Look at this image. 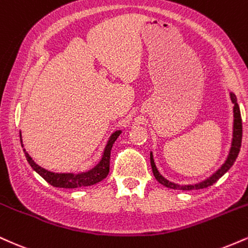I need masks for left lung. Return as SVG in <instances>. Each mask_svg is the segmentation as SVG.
Returning a JSON list of instances; mask_svg holds the SVG:
<instances>
[{
  "instance_id": "1",
  "label": "left lung",
  "mask_w": 248,
  "mask_h": 248,
  "mask_svg": "<svg viewBox=\"0 0 248 248\" xmlns=\"http://www.w3.org/2000/svg\"><path fill=\"white\" fill-rule=\"evenodd\" d=\"M230 93V98H231L232 103H233V125H232V139H231V146H230L229 154L226 156L224 164L220 166L218 170L215 171L212 175H210L208 179L203 180L199 183H194V185H177V183H174L167 180L160 174V171L156 168L155 162H154V156L153 152L151 151L150 159H151V166H152V171L153 175L156 179V181L161 185H164L165 187L175 189V190H193V189H203L209 187V186H212L215 182H217L218 180L222 177L224 174L228 171L230 168L232 167L234 164L235 159H237L238 154H239L240 147H241V138H243V123H241V115H240V109L239 106H238L237 97L231 90L229 89Z\"/></svg>"
}]
</instances>
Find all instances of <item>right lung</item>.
Listing matches in <instances>:
<instances>
[{
  "label": "right lung",
  "mask_w": 248,
  "mask_h": 248,
  "mask_svg": "<svg viewBox=\"0 0 248 248\" xmlns=\"http://www.w3.org/2000/svg\"><path fill=\"white\" fill-rule=\"evenodd\" d=\"M122 133V130H117L115 132L111 133V136L108 139L106 147H104L103 153L98 161V164L94 166L92 170L87 171H81V173H53V171H49L45 168L40 167L39 165L34 162V160L29 155V153L26 152L25 148H23L25 154V158L28 160V162L30 166L33 168V170L36 173L39 174L45 181H47L49 185L53 186L57 188H68V189H74V188H81V187H88V186L96 185V183L101 182L102 180H104L109 174L110 170V152H111V148L113 142L116 141V139L118 138L119 135ZM20 137V144L22 147H24L22 141V133L19 132Z\"/></svg>",
  "instance_id": "obj_1"
}]
</instances>
